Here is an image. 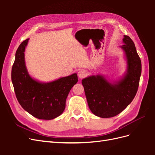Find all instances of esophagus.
<instances>
[{
    "label": "esophagus",
    "instance_id": "obj_1",
    "mask_svg": "<svg viewBox=\"0 0 155 155\" xmlns=\"http://www.w3.org/2000/svg\"><path fill=\"white\" fill-rule=\"evenodd\" d=\"M87 73L85 70H79V72H78V76L80 79L85 78L87 76Z\"/></svg>",
    "mask_w": 155,
    "mask_h": 155
}]
</instances>
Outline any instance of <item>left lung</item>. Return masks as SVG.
Masks as SVG:
<instances>
[{"label": "left lung", "mask_w": 155, "mask_h": 155, "mask_svg": "<svg viewBox=\"0 0 155 155\" xmlns=\"http://www.w3.org/2000/svg\"><path fill=\"white\" fill-rule=\"evenodd\" d=\"M127 73L116 84L101 76H92L82 80L89 109L100 118L114 117L122 112L134 99L138 91L142 73L141 60L134 42L127 35L123 39Z\"/></svg>", "instance_id": "obj_1"}]
</instances>
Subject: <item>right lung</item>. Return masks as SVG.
I'll list each match as a JSON object with an SVG mask.
<instances>
[{"label":"right lung","mask_w":155,"mask_h":155,"mask_svg":"<svg viewBox=\"0 0 155 155\" xmlns=\"http://www.w3.org/2000/svg\"><path fill=\"white\" fill-rule=\"evenodd\" d=\"M29 39L22 42L15 54L12 69V81L21 107L41 120H52L65 109L70 91L78 79L76 74L48 83H41L30 76L25 62V50Z\"/></svg>","instance_id":"add662e5"}]
</instances>
